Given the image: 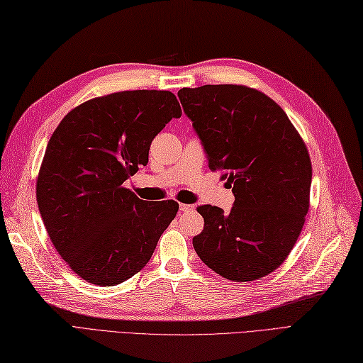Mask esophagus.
Here are the masks:
<instances>
[{
	"instance_id": "34e87169",
	"label": "esophagus",
	"mask_w": 363,
	"mask_h": 363,
	"mask_svg": "<svg viewBox=\"0 0 363 363\" xmlns=\"http://www.w3.org/2000/svg\"><path fill=\"white\" fill-rule=\"evenodd\" d=\"M194 209H196V208H194L192 205H186V203H180V211L182 212H191Z\"/></svg>"
}]
</instances>
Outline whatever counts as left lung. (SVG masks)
<instances>
[{"label":"left lung","mask_w":363,"mask_h":363,"mask_svg":"<svg viewBox=\"0 0 363 363\" xmlns=\"http://www.w3.org/2000/svg\"><path fill=\"white\" fill-rule=\"evenodd\" d=\"M183 111L234 192L229 214L201 205V234L192 238L201 262L234 281L268 276L286 260L309 209L313 167L303 138L285 111L242 84L179 91Z\"/></svg>","instance_id":"1"}]
</instances>
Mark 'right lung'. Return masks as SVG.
I'll return each instance as SVG.
<instances>
[{"label":"right lung","instance_id":"1","mask_svg":"<svg viewBox=\"0 0 363 363\" xmlns=\"http://www.w3.org/2000/svg\"><path fill=\"white\" fill-rule=\"evenodd\" d=\"M179 117L169 91H123L77 106L52 134L37 203L55 250L83 280L118 285L152 257L179 203L140 200L125 183L147 164L158 132Z\"/></svg>","mask_w":363,"mask_h":363}]
</instances>
